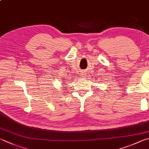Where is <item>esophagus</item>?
Instances as JSON below:
<instances>
[{
	"label": "esophagus",
	"mask_w": 149,
	"mask_h": 149,
	"mask_svg": "<svg viewBox=\"0 0 149 149\" xmlns=\"http://www.w3.org/2000/svg\"><path fill=\"white\" fill-rule=\"evenodd\" d=\"M81 77H82V78L85 77V74H84V73H82V74H81Z\"/></svg>",
	"instance_id": "obj_1"
}]
</instances>
